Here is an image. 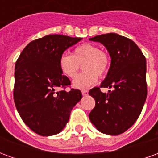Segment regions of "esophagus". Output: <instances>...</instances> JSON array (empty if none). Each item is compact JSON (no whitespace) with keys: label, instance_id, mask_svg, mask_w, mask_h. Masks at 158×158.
I'll return each instance as SVG.
<instances>
[{"label":"esophagus","instance_id":"obj_1","mask_svg":"<svg viewBox=\"0 0 158 158\" xmlns=\"http://www.w3.org/2000/svg\"><path fill=\"white\" fill-rule=\"evenodd\" d=\"M88 92H89V91H88L87 89H84V90H82V95L83 96H87V95H88Z\"/></svg>","mask_w":158,"mask_h":158}]
</instances>
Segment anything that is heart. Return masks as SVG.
<instances>
[{
  "label": "heart",
  "instance_id": "b5f03b06",
  "mask_svg": "<svg viewBox=\"0 0 158 158\" xmlns=\"http://www.w3.org/2000/svg\"><path fill=\"white\" fill-rule=\"evenodd\" d=\"M83 64L85 72L80 73L73 81L76 89H85L96 84L98 76L103 77L108 72L110 58L99 46L85 43L78 45L72 54H62L59 59V68L62 73L70 79H73Z\"/></svg>",
  "mask_w": 158,
  "mask_h": 158
}]
</instances>
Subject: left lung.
<instances>
[{
	"label": "left lung",
	"mask_w": 158,
	"mask_h": 158,
	"mask_svg": "<svg viewBox=\"0 0 158 158\" xmlns=\"http://www.w3.org/2000/svg\"><path fill=\"white\" fill-rule=\"evenodd\" d=\"M89 40L102 43L109 53L111 65L100 88L114 89L108 93H102L99 87L89 90L96 101L89 120L100 132L118 135L135 123L146 102V57L133 40L115 33Z\"/></svg>",
	"instance_id": "obj_1"
}]
</instances>
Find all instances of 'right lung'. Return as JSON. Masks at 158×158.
I'll return each mask as SVG.
<instances>
[{
	"instance_id": "obj_1",
	"label": "right lung",
	"mask_w": 158,
	"mask_h": 158,
	"mask_svg": "<svg viewBox=\"0 0 158 158\" xmlns=\"http://www.w3.org/2000/svg\"><path fill=\"white\" fill-rule=\"evenodd\" d=\"M81 40L62 35L44 36L26 45L16 62L15 106L24 123L40 135L61 132L73 107L82 98L79 89H64L71 82L59 68L63 52ZM58 87L64 89L56 92Z\"/></svg>"
}]
</instances>
